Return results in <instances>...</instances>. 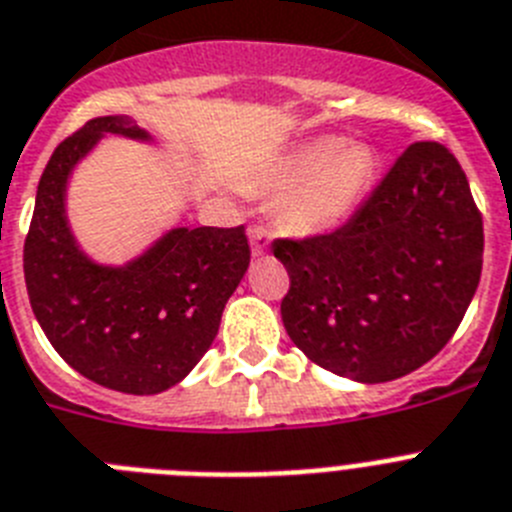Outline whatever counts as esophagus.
<instances>
[{
  "mask_svg": "<svg viewBox=\"0 0 512 512\" xmlns=\"http://www.w3.org/2000/svg\"><path fill=\"white\" fill-rule=\"evenodd\" d=\"M248 238H251L253 256H264V253L269 251V246H272V238L266 235L264 227H251V230H248Z\"/></svg>",
  "mask_w": 512,
  "mask_h": 512,
  "instance_id": "obj_1",
  "label": "esophagus"
}]
</instances>
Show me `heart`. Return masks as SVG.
I'll return each mask as SVG.
<instances>
[{
    "label": "heart",
    "instance_id": "1",
    "mask_svg": "<svg viewBox=\"0 0 512 512\" xmlns=\"http://www.w3.org/2000/svg\"><path fill=\"white\" fill-rule=\"evenodd\" d=\"M378 160L365 142L313 137L295 144L253 176V189L285 194L279 225L298 238L336 233L357 212L375 181Z\"/></svg>",
    "mask_w": 512,
    "mask_h": 512
}]
</instances>
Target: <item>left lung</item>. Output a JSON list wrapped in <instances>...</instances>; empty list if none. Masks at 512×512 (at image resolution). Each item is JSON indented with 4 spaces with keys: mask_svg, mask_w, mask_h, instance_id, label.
Masks as SVG:
<instances>
[{
    "mask_svg": "<svg viewBox=\"0 0 512 512\" xmlns=\"http://www.w3.org/2000/svg\"><path fill=\"white\" fill-rule=\"evenodd\" d=\"M469 181L438 142H417L336 233L277 240L290 274L282 323L305 357L357 383L422 368L448 344L482 277Z\"/></svg>",
    "mask_w": 512,
    "mask_h": 512,
    "instance_id": "obj_1",
    "label": "left lung"
}]
</instances>
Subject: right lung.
<instances>
[{"mask_svg": "<svg viewBox=\"0 0 512 512\" xmlns=\"http://www.w3.org/2000/svg\"><path fill=\"white\" fill-rule=\"evenodd\" d=\"M106 137L155 144L129 116H100L56 147L25 238V285L64 362L98 386L152 396L181 383L212 347L251 248L243 225H178L124 264L93 259L69 225L67 189Z\"/></svg>", "mask_w": 512, "mask_h": 512, "instance_id": "obj_1", "label": "right lung"}]
</instances>
